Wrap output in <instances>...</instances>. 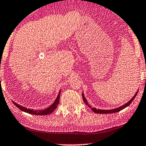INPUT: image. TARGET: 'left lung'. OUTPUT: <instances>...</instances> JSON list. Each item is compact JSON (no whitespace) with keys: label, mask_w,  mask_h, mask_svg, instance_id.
Masks as SVG:
<instances>
[{"label":"left lung","mask_w":146,"mask_h":146,"mask_svg":"<svg viewBox=\"0 0 146 146\" xmlns=\"http://www.w3.org/2000/svg\"><path fill=\"white\" fill-rule=\"evenodd\" d=\"M138 91H137L136 93L135 94V95L134 96L133 98H132L131 100H130V101L128 102L127 103H126V104H125V105L122 106H121V107H119V108H115V109H113V110H97V109H96V108H92V110L93 111H94V113H102V114L113 113H117V112H119V111H120L121 110H123V109H125V108L128 107V106H129L130 105V104L132 103V102L134 100V99L135 98V97L136 96L137 94H138ZM82 98H83V101L84 102V103H85V104H86V105L88 106L89 108H90V105H88V102L86 101V98H84V94H83V92H82Z\"/></svg>","instance_id":"left-lung-1"}]
</instances>
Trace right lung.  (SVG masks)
Masks as SVG:
<instances>
[{"label":"right lung","mask_w":146,"mask_h":146,"mask_svg":"<svg viewBox=\"0 0 146 146\" xmlns=\"http://www.w3.org/2000/svg\"><path fill=\"white\" fill-rule=\"evenodd\" d=\"M60 91L54 103L52 104L50 107L47 108L46 109H44V110H31V109H27L25 107H23V106L19 105V104H16V102H13V103H14V105L16 106L17 108H19V110L23 111L27 113H30L35 115H46L51 113L52 112H53L54 111L56 110V108H57V106L58 105V104H59V102H60Z\"/></svg>","instance_id":"obj_1"}]
</instances>
